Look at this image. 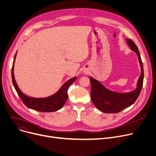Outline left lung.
Segmentation results:
<instances>
[{"label": "left lung", "mask_w": 156, "mask_h": 156, "mask_svg": "<svg viewBox=\"0 0 156 156\" xmlns=\"http://www.w3.org/2000/svg\"><path fill=\"white\" fill-rule=\"evenodd\" d=\"M126 40L130 49L137 55L141 67V74L137 83V88L136 90L128 93H115L107 90L99 81L90 76L92 102L98 109L104 113H119L132 105L139 97L143 86L144 68L138 48L130 39Z\"/></svg>", "instance_id": "8db88e82"}]
</instances>
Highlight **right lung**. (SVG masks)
I'll return each instance as SVG.
<instances>
[{"instance_id":"1","label":"right lung","mask_w":156,"mask_h":156,"mask_svg":"<svg viewBox=\"0 0 156 156\" xmlns=\"http://www.w3.org/2000/svg\"><path fill=\"white\" fill-rule=\"evenodd\" d=\"M16 54L17 52L15 55L12 67V80L14 87L17 93V94L20 97V100L24 103V104L29 108L41 112H55L61 109L63 107L68 98V89L73 83L76 80V77L72 78L69 80L65 84H63V85L61 87L58 92H56L53 95L50 96L49 97L36 98L27 97L20 90V89L17 87L14 78V65Z\"/></svg>"}]
</instances>
